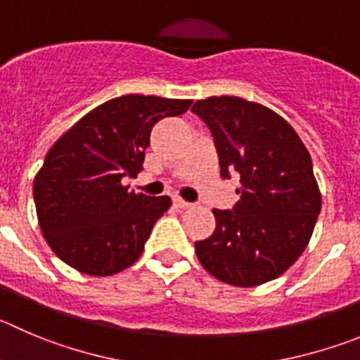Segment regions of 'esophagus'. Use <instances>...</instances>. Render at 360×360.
<instances>
[{
	"label": "esophagus",
	"mask_w": 360,
	"mask_h": 360,
	"mask_svg": "<svg viewBox=\"0 0 360 360\" xmlns=\"http://www.w3.org/2000/svg\"><path fill=\"white\" fill-rule=\"evenodd\" d=\"M174 204H176L179 210H186V207L191 206V202H186V200H183L181 197H176V199H174Z\"/></svg>",
	"instance_id": "obj_1"
}]
</instances>
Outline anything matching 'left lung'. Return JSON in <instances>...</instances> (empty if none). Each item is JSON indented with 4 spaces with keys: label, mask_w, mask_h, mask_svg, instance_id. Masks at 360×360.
<instances>
[{
    "label": "left lung",
    "mask_w": 360,
    "mask_h": 360,
    "mask_svg": "<svg viewBox=\"0 0 360 360\" xmlns=\"http://www.w3.org/2000/svg\"><path fill=\"white\" fill-rule=\"evenodd\" d=\"M191 112L210 127L220 176L238 172L241 183L233 210H213L217 229L195 241L197 257L231 286L274 281L300 257L320 214L311 156L293 127L263 104L207 97Z\"/></svg>",
    "instance_id": "8db88e82"
}]
</instances>
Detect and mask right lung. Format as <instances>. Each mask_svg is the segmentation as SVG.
I'll list each match as a JSON object with an SVG mask.
<instances>
[{
	"mask_svg": "<svg viewBox=\"0 0 360 360\" xmlns=\"http://www.w3.org/2000/svg\"><path fill=\"white\" fill-rule=\"evenodd\" d=\"M190 104L117 97L86 113L49 149L33 181V199L44 238L63 263L106 277L139 259L170 199L134 193L122 179L142 170L154 124Z\"/></svg>",
	"mask_w": 360,
	"mask_h": 360,
	"instance_id": "right-lung-1",
	"label": "right lung"
}]
</instances>
